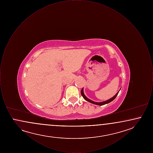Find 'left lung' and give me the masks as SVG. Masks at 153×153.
Segmentation results:
<instances>
[{
    "label": "left lung",
    "mask_w": 153,
    "mask_h": 153,
    "mask_svg": "<svg viewBox=\"0 0 153 153\" xmlns=\"http://www.w3.org/2000/svg\"><path fill=\"white\" fill-rule=\"evenodd\" d=\"M121 89V88H120ZM120 90L117 92V94L115 95L114 96H113L112 97H111V99H109L108 100H106V101H104V102H95L94 101H92V100H90L89 99H88L87 97L85 96V95H84V89H83V88H82V89H81V94L82 95V96L83 97V98L86 100V101H87V102H91V103H92V104H96V105H104V104H108V103H109L110 102H112V101H113L115 98H116V97L117 96V95H118V94H119V91H120Z\"/></svg>",
    "instance_id": "1"
}]
</instances>
